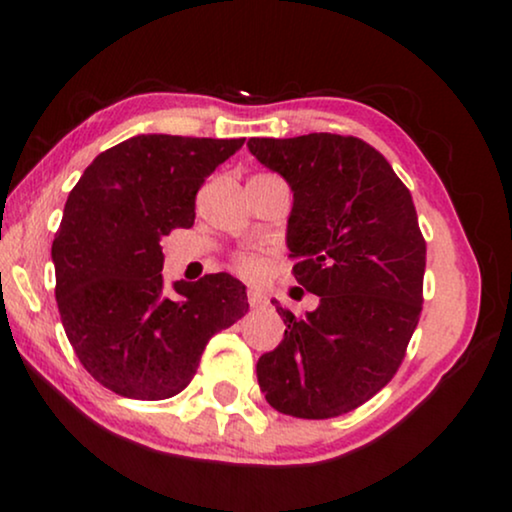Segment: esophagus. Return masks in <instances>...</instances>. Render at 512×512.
<instances>
[{
	"mask_svg": "<svg viewBox=\"0 0 512 512\" xmlns=\"http://www.w3.org/2000/svg\"><path fill=\"white\" fill-rule=\"evenodd\" d=\"M249 305H251V307H265V305H268V296H265L263 291L251 289V291H249Z\"/></svg>",
	"mask_w": 512,
	"mask_h": 512,
	"instance_id": "34e87169",
	"label": "esophagus"
}]
</instances>
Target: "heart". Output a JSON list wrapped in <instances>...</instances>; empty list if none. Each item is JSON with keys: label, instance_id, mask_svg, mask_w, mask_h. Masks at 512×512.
I'll use <instances>...</instances> for the list:
<instances>
[{"label": "heart", "instance_id": "b5f03b06", "mask_svg": "<svg viewBox=\"0 0 512 512\" xmlns=\"http://www.w3.org/2000/svg\"><path fill=\"white\" fill-rule=\"evenodd\" d=\"M237 270L247 277H256L261 272V261L254 254H242L237 256Z\"/></svg>", "mask_w": 512, "mask_h": 512}]
</instances>
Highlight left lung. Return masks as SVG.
<instances>
[{
  "mask_svg": "<svg viewBox=\"0 0 512 512\" xmlns=\"http://www.w3.org/2000/svg\"><path fill=\"white\" fill-rule=\"evenodd\" d=\"M293 191V277L319 296L305 317L277 305L284 340L256 363L272 408L300 419L352 412L391 382L422 314L426 242L387 158L331 132L249 139Z\"/></svg>",
  "mask_w": 512,
  "mask_h": 512,
  "instance_id": "1",
  "label": "left lung"
}]
</instances>
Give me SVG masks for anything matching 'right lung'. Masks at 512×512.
<instances>
[{"mask_svg":"<svg viewBox=\"0 0 512 512\" xmlns=\"http://www.w3.org/2000/svg\"><path fill=\"white\" fill-rule=\"evenodd\" d=\"M244 139L137 135L86 167L53 240L55 300L83 368L102 387L163 401L188 387L209 338L249 310L228 272L163 293L160 240L191 228L205 179Z\"/></svg>","mask_w":512,"mask_h":512,"instance_id":"obj_1","label":"right lung"}]
</instances>
